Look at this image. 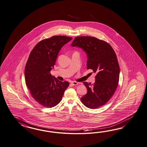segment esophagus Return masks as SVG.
Listing matches in <instances>:
<instances>
[{
    "mask_svg": "<svg viewBox=\"0 0 147 147\" xmlns=\"http://www.w3.org/2000/svg\"><path fill=\"white\" fill-rule=\"evenodd\" d=\"M71 84L73 85V86H76V85H78V84H79V82H76V81H72L71 82Z\"/></svg>",
    "mask_w": 147,
    "mask_h": 147,
    "instance_id": "obj_1",
    "label": "esophagus"
}]
</instances>
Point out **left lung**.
<instances>
[{
    "instance_id": "obj_1",
    "label": "left lung",
    "mask_w": 147,
    "mask_h": 147,
    "mask_svg": "<svg viewBox=\"0 0 147 147\" xmlns=\"http://www.w3.org/2000/svg\"><path fill=\"white\" fill-rule=\"evenodd\" d=\"M71 45L87 53V69L97 73L93 85L84 82L88 91L81 101L91 109L101 107L110 99L119 82L120 67L115 52L107 42L91 36L76 37Z\"/></svg>"
}]
</instances>
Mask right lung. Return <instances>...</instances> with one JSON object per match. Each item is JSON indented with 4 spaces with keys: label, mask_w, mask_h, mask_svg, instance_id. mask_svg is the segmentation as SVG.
<instances>
[{
    "label": "right lung",
    "mask_w": 147,
    "mask_h": 147,
    "mask_svg": "<svg viewBox=\"0 0 147 147\" xmlns=\"http://www.w3.org/2000/svg\"><path fill=\"white\" fill-rule=\"evenodd\" d=\"M72 39L65 36H52L36 44L29 56L24 78L32 97L43 107H55L62 99L69 82L52 76L60 49Z\"/></svg>",
    "instance_id": "1"
}]
</instances>
